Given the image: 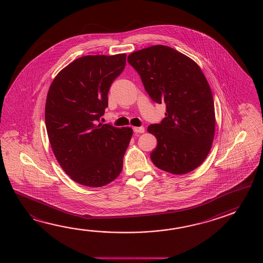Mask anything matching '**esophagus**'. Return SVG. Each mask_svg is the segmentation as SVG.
<instances>
[{"label":"esophagus","instance_id":"esophagus-1","mask_svg":"<svg viewBox=\"0 0 263 263\" xmlns=\"http://www.w3.org/2000/svg\"><path fill=\"white\" fill-rule=\"evenodd\" d=\"M134 133L136 134H144L145 133V128L144 127H134Z\"/></svg>","mask_w":263,"mask_h":263}]
</instances>
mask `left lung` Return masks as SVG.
Returning a JSON list of instances; mask_svg holds the SVG:
<instances>
[{"label": "left lung", "instance_id": "1", "mask_svg": "<svg viewBox=\"0 0 263 263\" xmlns=\"http://www.w3.org/2000/svg\"><path fill=\"white\" fill-rule=\"evenodd\" d=\"M128 62L151 100L166 105L162 122L147 128L158 142L151 161L174 175L195 170L211 151L215 132L213 93L200 67L163 45L134 51Z\"/></svg>", "mask_w": 263, "mask_h": 263}]
</instances>
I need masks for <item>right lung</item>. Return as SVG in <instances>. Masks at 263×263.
I'll return each instance as SVG.
<instances>
[{
  "mask_svg": "<svg viewBox=\"0 0 263 263\" xmlns=\"http://www.w3.org/2000/svg\"><path fill=\"white\" fill-rule=\"evenodd\" d=\"M126 66V54L86 55L64 67L50 84L45 123L63 170L80 184L101 187L117 179L133 129L97 125L108 92Z\"/></svg>",
  "mask_w": 263,
  "mask_h": 263,
  "instance_id": "obj_1",
  "label": "right lung"
}]
</instances>
